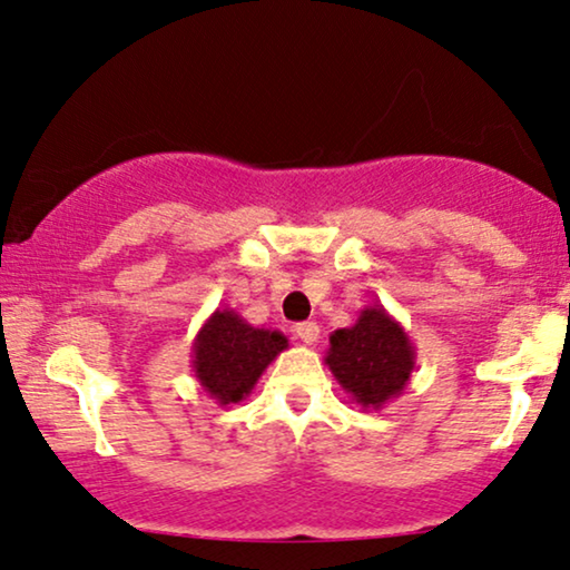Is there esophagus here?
Masks as SVG:
<instances>
[{"label": "esophagus", "instance_id": "esophagus-1", "mask_svg": "<svg viewBox=\"0 0 570 570\" xmlns=\"http://www.w3.org/2000/svg\"><path fill=\"white\" fill-rule=\"evenodd\" d=\"M295 335H298L303 345H314L316 340H320V324H316V322L295 324Z\"/></svg>", "mask_w": 570, "mask_h": 570}]
</instances>
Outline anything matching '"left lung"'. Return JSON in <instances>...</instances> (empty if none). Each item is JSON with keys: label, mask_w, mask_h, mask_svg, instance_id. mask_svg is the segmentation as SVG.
I'll return each mask as SVG.
<instances>
[{"label": "left lung", "mask_w": 570, "mask_h": 570, "mask_svg": "<svg viewBox=\"0 0 570 570\" xmlns=\"http://www.w3.org/2000/svg\"><path fill=\"white\" fill-rule=\"evenodd\" d=\"M324 364L353 403L364 411H382L411 382L416 348L403 324L374 303L353 327L332 332Z\"/></svg>", "instance_id": "obj_1"}]
</instances>
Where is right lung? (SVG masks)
Returning a JSON list of instances; mask_svg holds the SVG:
<instances>
[{
	"mask_svg": "<svg viewBox=\"0 0 570 570\" xmlns=\"http://www.w3.org/2000/svg\"><path fill=\"white\" fill-rule=\"evenodd\" d=\"M285 348L287 337L279 330L254 327L233 308H217L198 330L190 366L212 401L233 405L246 401L258 376Z\"/></svg>",
	"mask_w": 570,
	"mask_h": 570,
	"instance_id": "1",
	"label": "right lung"
}]
</instances>
